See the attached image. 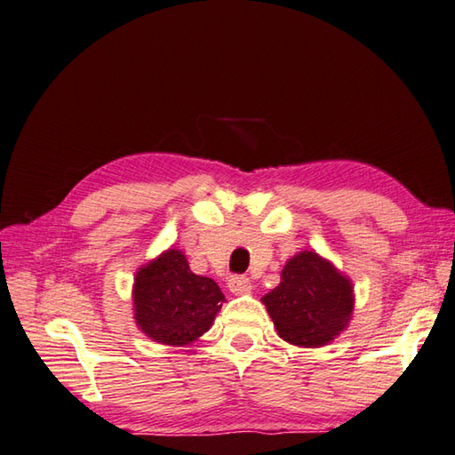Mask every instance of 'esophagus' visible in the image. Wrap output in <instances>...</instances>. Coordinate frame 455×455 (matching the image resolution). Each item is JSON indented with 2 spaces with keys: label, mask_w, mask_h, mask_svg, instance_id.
Masks as SVG:
<instances>
[{
  "label": "esophagus",
  "mask_w": 455,
  "mask_h": 455,
  "mask_svg": "<svg viewBox=\"0 0 455 455\" xmlns=\"http://www.w3.org/2000/svg\"><path fill=\"white\" fill-rule=\"evenodd\" d=\"M228 288L234 291L235 296H243L253 290V284H251V280L247 276H231L228 282Z\"/></svg>",
  "instance_id": "1"
}]
</instances>
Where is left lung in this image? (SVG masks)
<instances>
[{
	"label": "left lung",
	"mask_w": 455,
	"mask_h": 455,
	"mask_svg": "<svg viewBox=\"0 0 455 455\" xmlns=\"http://www.w3.org/2000/svg\"><path fill=\"white\" fill-rule=\"evenodd\" d=\"M280 339L299 348H321L350 325L352 280L315 251L286 260L280 284L260 298Z\"/></svg>",
	"instance_id": "left-lung-1"
}]
</instances>
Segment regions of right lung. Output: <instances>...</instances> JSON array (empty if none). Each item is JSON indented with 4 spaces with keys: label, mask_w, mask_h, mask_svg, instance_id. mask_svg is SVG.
Instances as JSON below:
<instances>
[{
    "label": "right lung",
    "mask_w": 455,
    "mask_h": 455,
    "mask_svg": "<svg viewBox=\"0 0 455 455\" xmlns=\"http://www.w3.org/2000/svg\"><path fill=\"white\" fill-rule=\"evenodd\" d=\"M132 301L146 337L187 347L210 331L226 298L214 280L190 270L183 251L171 247L136 270Z\"/></svg>",
    "instance_id": "right-lung-1"
}]
</instances>
